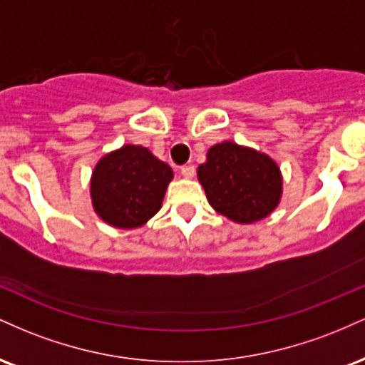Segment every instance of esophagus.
<instances>
[{"mask_svg":"<svg viewBox=\"0 0 365 365\" xmlns=\"http://www.w3.org/2000/svg\"><path fill=\"white\" fill-rule=\"evenodd\" d=\"M182 175L185 178H192L195 175V166L194 165H185V166H182Z\"/></svg>","mask_w":365,"mask_h":365,"instance_id":"1","label":"esophagus"}]
</instances>
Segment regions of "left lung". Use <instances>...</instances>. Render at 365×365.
Masks as SVG:
<instances>
[{
    "label": "left lung",
    "mask_w": 365,
    "mask_h": 365,
    "mask_svg": "<svg viewBox=\"0 0 365 365\" xmlns=\"http://www.w3.org/2000/svg\"><path fill=\"white\" fill-rule=\"evenodd\" d=\"M197 177L209 204L237 223L262 220L282 197V175L273 159L233 142L209 149Z\"/></svg>",
    "instance_id": "obj_1"
}]
</instances>
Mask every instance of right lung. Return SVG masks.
<instances>
[{"label": "right lung", "mask_w": 365, "mask_h": 365, "mask_svg": "<svg viewBox=\"0 0 365 365\" xmlns=\"http://www.w3.org/2000/svg\"><path fill=\"white\" fill-rule=\"evenodd\" d=\"M173 171L142 145L104 156L92 173L96 212L116 228H137L159 211Z\"/></svg>", "instance_id": "add662e5"}]
</instances>
